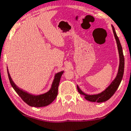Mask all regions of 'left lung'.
Returning <instances> with one entry per match:
<instances>
[{
    "mask_svg": "<svg viewBox=\"0 0 131 131\" xmlns=\"http://www.w3.org/2000/svg\"><path fill=\"white\" fill-rule=\"evenodd\" d=\"M112 28L113 33H114V36L117 42V48H118V56H119V66H118V72H117V75L115 79L112 81V83L109 84L107 88L103 91L98 94H95V95H88L85 93L83 92L78 85H77V88L78 91L81 95L84 96V98L87 100L88 101H90L91 102H97V103H102L107 101L108 100L110 99L114 94L115 93L116 90L119 86L121 82L122 81V78H123L124 71V57L123 55V51H122V46H121V43H120L119 39L117 36L114 27L112 25Z\"/></svg>",
    "mask_w": 131,
    "mask_h": 131,
    "instance_id": "obj_1",
    "label": "left lung"
}]
</instances>
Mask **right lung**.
<instances>
[{"instance_id":"right-lung-1","label":"right lung","mask_w":131,"mask_h":131,"mask_svg":"<svg viewBox=\"0 0 131 131\" xmlns=\"http://www.w3.org/2000/svg\"><path fill=\"white\" fill-rule=\"evenodd\" d=\"M8 76H9V81L12 87L14 88L15 91L19 96L28 105L34 107H42L50 104L53 102L56 98L58 95V87H59V83H60V78L62 75L64 73V71L57 72L55 74L54 79H53L51 88L47 92L45 93L40 94V95H33L27 92L25 90L19 88L12 79L7 69Z\"/></svg>"}]
</instances>
